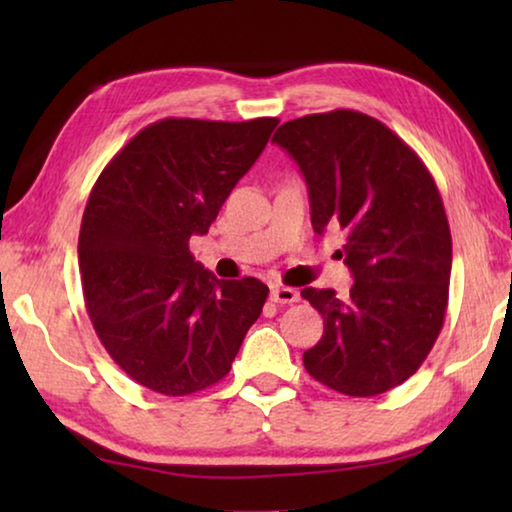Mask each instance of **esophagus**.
I'll return each instance as SVG.
<instances>
[{
    "label": "esophagus",
    "instance_id": "esophagus-1",
    "mask_svg": "<svg viewBox=\"0 0 512 512\" xmlns=\"http://www.w3.org/2000/svg\"><path fill=\"white\" fill-rule=\"evenodd\" d=\"M271 300L280 302V305H291V302L298 300V291L291 287H273L271 289Z\"/></svg>",
    "mask_w": 512,
    "mask_h": 512
}]
</instances>
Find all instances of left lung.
<instances>
[{"label": "left lung", "instance_id": "obj_1", "mask_svg": "<svg viewBox=\"0 0 512 512\" xmlns=\"http://www.w3.org/2000/svg\"><path fill=\"white\" fill-rule=\"evenodd\" d=\"M273 142L305 176L314 230L343 232L354 277L345 298L302 289L325 323L305 368L343 395L391 391L422 366L445 323L452 235L438 187L409 144L357 110L291 119Z\"/></svg>", "mask_w": 512, "mask_h": 512}]
</instances>
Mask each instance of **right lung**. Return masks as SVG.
Wrapping results in <instances>:
<instances>
[{
	"instance_id": "1",
	"label": "right lung",
	"mask_w": 512,
	"mask_h": 512,
	"mask_svg": "<svg viewBox=\"0 0 512 512\" xmlns=\"http://www.w3.org/2000/svg\"><path fill=\"white\" fill-rule=\"evenodd\" d=\"M280 124L167 117L137 133L94 183L79 268L112 361L149 391L183 397L228 375L268 287L216 280L189 253Z\"/></svg>"
}]
</instances>
